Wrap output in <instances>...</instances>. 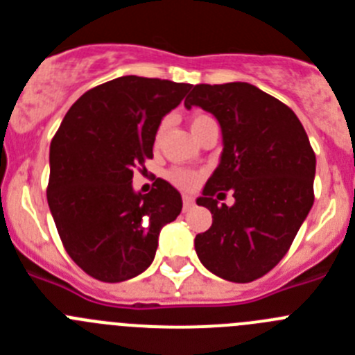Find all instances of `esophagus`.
<instances>
[{"label":"esophagus","instance_id":"34e87169","mask_svg":"<svg viewBox=\"0 0 355 355\" xmlns=\"http://www.w3.org/2000/svg\"><path fill=\"white\" fill-rule=\"evenodd\" d=\"M192 206H193V199H192V197H183V208H184V211H187V209H192Z\"/></svg>","mask_w":355,"mask_h":355}]
</instances>
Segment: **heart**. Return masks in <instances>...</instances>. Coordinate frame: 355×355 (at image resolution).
Segmentation results:
<instances>
[{
  "label": "heart",
  "instance_id": "b5f03b06",
  "mask_svg": "<svg viewBox=\"0 0 355 355\" xmlns=\"http://www.w3.org/2000/svg\"><path fill=\"white\" fill-rule=\"evenodd\" d=\"M208 121H213V119L208 117V115H205V114L193 115L192 122H190L192 131H196L197 128L202 126V124ZM162 131L163 130L159 128L158 133H156V140H155L156 144H158L159 139H162ZM168 180H171L175 187H180L181 190H193V188L197 187V183H199L200 174L196 171H187V168H172V171L168 172Z\"/></svg>",
  "mask_w": 355,
  "mask_h": 355
}]
</instances>
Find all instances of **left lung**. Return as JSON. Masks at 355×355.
<instances>
[{
	"label": "left lung",
	"mask_w": 355,
	"mask_h": 355,
	"mask_svg": "<svg viewBox=\"0 0 355 355\" xmlns=\"http://www.w3.org/2000/svg\"><path fill=\"white\" fill-rule=\"evenodd\" d=\"M184 106L215 115L224 144L197 199L213 224L196 236V252L211 274L250 283L284 258L311 209L315 153L291 108L250 83L196 85ZM227 189L235 205H218Z\"/></svg>",
	"instance_id": "obj_1"
}]
</instances>
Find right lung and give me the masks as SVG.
<instances>
[{"mask_svg": "<svg viewBox=\"0 0 355 355\" xmlns=\"http://www.w3.org/2000/svg\"><path fill=\"white\" fill-rule=\"evenodd\" d=\"M192 89L158 78L122 76L90 89L69 108L49 147L48 205L72 261L103 283L137 277L155 259L159 231L181 213V193L146 171L165 115Z\"/></svg>", "mask_w": 355, "mask_h": 355, "instance_id": "add662e5", "label": "right lung"}]
</instances>
